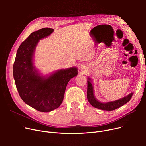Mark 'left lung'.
Listing matches in <instances>:
<instances>
[{
  "instance_id": "1",
  "label": "left lung",
  "mask_w": 146,
  "mask_h": 146,
  "mask_svg": "<svg viewBox=\"0 0 146 146\" xmlns=\"http://www.w3.org/2000/svg\"><path fill=\"white\" fill-rule=\"evenodd\" d=\"M134 94L132 92L127 96H125L118 100L111 101L109 102H101L98 101L96 99L94 92V87L92 83V80L90 78H88V90H87V98L89 102L91 105H92L96 108L102 110L104 111H113L116 110L121 106L127 104L131 99L133 95Z\"/></svg>"
}]
</instances>
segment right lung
I'll return each mask as SVG.
<instances>
[{"label": "right lung", "instance_id": "1", "mask_svg": "<svg viewBox=\"0 0 146 146\" xmlns=\"http://www.w3.org/2000/svg\"><path fill=\"white\" fill-rule=\"evenodd\" d=\"M54 29L44 28L33 32L18 49L13 66V74L19 95L25 104L42 112L53 111L60 106L68 82L78 74L73 67L61 69L50 76H41L33 63L37 44Z\"/></svg>", "mask_w": 146, "mask_h": 146}]
</instances>
